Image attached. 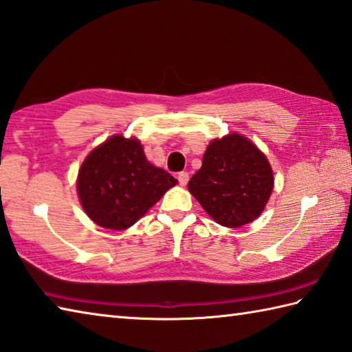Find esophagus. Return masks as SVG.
Wrapping results in <instances>:
<instances>
[{"mask_svg":"<svg viewBox=\"0 0 352 352\" xmlns=\"http://www.w3.org/2000/svg\"><path fill=\"white\" fill-rule=\"evenodd\" d=\"M177 180H178V183H180V186H186L189 182V174L188 172H180V174L177 175Z\"/></svg>","mask_w":352,"mask_h":352,"instance_id":"esophagus-1","label":"esophagus"}]
</instances>
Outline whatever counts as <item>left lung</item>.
Segmentation results:
<instances>
[{"label":"left lung","mask_w":352,"mask_h":352,"mask_svg":"<svg viewBox=\"0 0 352 352\" xmlns=\"http://www.w3.org/2000/svg\"><path fill=\"white\" fill-rule=\"evenodd\" d=\"M188 189L218 224L241 227L264 210L273 190V170L250 140L230 134L209 144Z\"/></svg>","instance_id":"obj_1"}]
</instances>
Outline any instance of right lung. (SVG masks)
<instances>
[{
    "label": "right lung",
    "instance_id": "1",
    "mask_svg": "<svg viewBox=\"0 0 352 352\" xmlns=\"http://www.w3.org/2000/svg\"><path fill=\"white\" fill-rule=\"evenodd\" d=\"M175 182L146 160L139 140L113 135L82 163L78 194L96 224L123 230L139 221Z\"/></svg>",
    "mask_w": 352,
    "mask_h": 352
}]
</instances>
